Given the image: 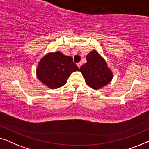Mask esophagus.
<instances>
[{
    "instance_id": "obj_1",
    "label": "esophagus",
    "mask_w": 149,
    "mask_h": 149,
    "mask_svg": "<svg viewBox=\"0 0 149 149\" xmlns=\"http://www.w3.org/2000/svg\"><path fill=\"white\" fill-rule=\"evenodd\" d=\"M77 65H78V67H79V68H80V67H81V65H82V63H77Z\"/></svg>"
}]
</instances>
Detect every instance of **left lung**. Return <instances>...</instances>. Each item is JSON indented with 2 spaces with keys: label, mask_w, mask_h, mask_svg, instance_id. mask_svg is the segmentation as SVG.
Masks as SVG:
<instances>
[{
  "label": "left lung",
  "mask_w": 149,
  "mask_h": 149,
  "mask_svg": "<svg viewBox=\"0 0 149 149\" xmlns=\"http://www.w3.org/2000/svg\"><path fill=\"white\" fill-rule=\"evenodd\" d=\"M87 62L80 67L86 84L94 90H99L112 81L113 73L106 60L95 49L86 56Z\"/></svg>",
  "instance_id": "left-lung-1"
}]
</instances>
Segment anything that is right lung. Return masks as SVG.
<instances>
[{
  "label": "right lung",
  "instance_id": "add662e5",
  "mask_svg": "<svg viewBox=\"0 0 149 149\" xmlns=\"http://www.w3.org/2000/svg\"><path fill=\"white\" fill-rule=\"evenodd\" d=\"M80 71L71 56L60 51L49 52L39 61L37 67V77L47 88L56 89L67 83L71 73Z\"/></svg>",
  "mask_w": 149,
  "mask_h": 149
}]
</instances>
